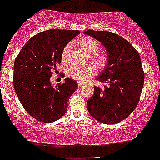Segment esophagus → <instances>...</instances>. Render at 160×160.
I'll use <instances>...</instances> for the list:
<instances>
[{"mask_svg": "<svg viewBox=\"0 0 160 160\" xmlns=\"http://www.w3.org/2000/svg\"><path fill=\"white\" fill-rule=\"evenodd\" d=\"M77 84H78L79 88H82V87H83V85H84V83H83V82L78 81V82H77Z\"/></svg>", "mask_w": 160, "mask_h": 160, "instance_id": "34e87169", "label": "esophagus"}]
</instances>
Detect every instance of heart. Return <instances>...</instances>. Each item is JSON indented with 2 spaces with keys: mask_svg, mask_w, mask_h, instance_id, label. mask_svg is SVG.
<instances>
[{
  "mask_svg": "<svg viewBox=\"0 0 160 160\" xmlns=\"http://www.w3.org/2000/svg\"><path fill=\"white\" fill-rule=\"evenodd\" d=\"M80 46L82 49L85 51V52L89 56H95L99 52V46L98 43L92 38H83L80 42ZM70 45L68 44L64 48L63 52H62V59H67V54L70 50ZM93 62L98 69H102L105 67L107 59L104 56H98L94 57L93 59ZM67 75L74 79L76 80H83L89 77L92 73H93V69L90 67H82V66L78 65H72L67 69Z\"/></svg>",
  "mask_w": 160,
  "mask_h": 160,
  "instance_id": "1",
  "label": "heart"
}]
</instances>
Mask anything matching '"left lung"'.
Here are the masks:
<instances>
[{"label": "left lung", "mask_w": 160, "mask_h": 160, "mask_svg": "<svg viewBox=\"0 0 160 160\" xmlns=\"http://www.w3.org/2000/svg\"><path fill=\"white\" fill-rule=\"evenodd\" d=\"M84 34L99 41L108 55L107 64L96 78L106 86L104 89L94 86V93L88 101V110L99 122L117 124L132 114L139 101L144 83L140 56L117 34L93 30Z\"/></svg>", "instance_id": "1"}]
</instances>
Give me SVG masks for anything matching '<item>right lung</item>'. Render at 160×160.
Here are the masks:
<instances>
[{
	"mask_svg": "<svg viewBox=\"0 0 160 160\" xmlns=\"http://www.w3.org/2000/svg\"><path fill=\"white\" fill-rule=\"evenodd\" d=\"M80 34L78 30L50 29L31 38L14 63V88L21 104L39 122L52 123L66 114L69 99L77 88L70 78L53 86L52 71L60 63L65 46Z\"/></svg>",
	"mask_w": 160,
	"mask_h": 160,
	"instance_id": "1",
	"label": "right lung"
}]
</instances>
